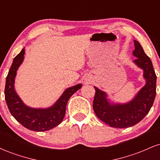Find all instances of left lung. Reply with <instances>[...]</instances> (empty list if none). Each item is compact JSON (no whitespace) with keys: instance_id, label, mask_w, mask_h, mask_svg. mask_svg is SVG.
Returning <instances> with one entry per match:
<instances>
[{"instance_id":"1","label":"left lung","mask_w":160,"mask_h":160,"mask_svg":"<svg viewBox=\"0 0 160 160\" xmlns=\"http://www.w3.org/2000/svg\"><path fill=\"white\" fill-rule=\"evenodd\" d=\"M133 56L137 57L135 62L144 71L146 84L126 104H111L107 94L94 86L95 95L93 100V110L95 114L106 124L114 128H128L137 124L149 113L156 96L157 75L150 58L137 40H134Z\"/></svg>"}]
</instances>
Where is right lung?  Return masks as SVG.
Here are the masks:
<instances>
[{"mask_svg": "<svg viewBox=\"0 0 160 160\" xmlns=\"http://www.w3.org/2000/svg\"><path fill=\"white\" fill-rule=\"evenodd\" d=\"M25 49H22L14 58L7 74L4 94L7 107L12 117L24 127L32 131L44 132L56 127L63 120L66 105L71 95L82 87V84L68 88L52 107L32 108L23 103L14 89L16 71L22 63Z\"/></svg>", "mask_w": 160, "mask_h": 160, "instance_id": "right-lung-1", "label": "right lung"}]
</instances>
